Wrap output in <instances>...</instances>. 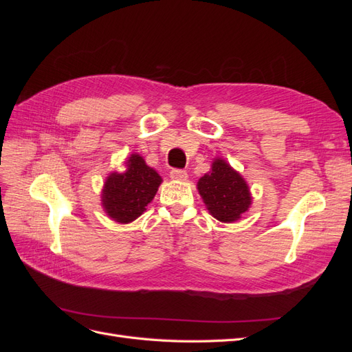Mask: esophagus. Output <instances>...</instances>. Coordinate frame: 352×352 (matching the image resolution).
I'll return each mask as SVG.
<instances>
[{"label":"esophagus","mask_w":352,"mask_h":352,"mask_svg":"<svg viewBox=\"0 0 352 352\" xmlns=\"http://www.w3.org/2000/svg\"><path fill=\"white\" fill-rule=\"evenodd\" d=\"M170 177L175 179V180H186L188 173L182 168H172V170H170Z\"/></svg>","instance_id":"1"}]
</instances>
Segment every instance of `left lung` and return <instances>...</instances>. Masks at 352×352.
I'll return each mask as SVG.
<instances>
[{"mask_svg": "<svg viewBox=\"0 0 352 352\" xmlns=\"http://www.w3.org/2000/svg\"><path fill=\"white\" fill-rule=\"evenodd\" d=\"M198 190L211 216L220 221L238 220L251 206L247 182L225 160L212 163L211 172L198 180Z\"/></svg>", "mask_w": 352, "mask_h": 352, "instance_id": "8db88e82", "label": "left lung"}]
</instances>
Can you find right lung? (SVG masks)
I'll list each match as a JSON object with an SVG mask.
<instances>
[{"mask_svg":"<svg viewBox=\"0 0 352 352\" xmlns=\"http://www.w3.org/2000/svg\"><path fill=\"white\" fill-rule=\"evenodd\" d=\"M126 167L124 173H111L102 189V206L119 223H131L140 217L162 184V177L138 154L129 157Z\"/></svg>","mask_w":352,"mask_h":352,"instance_id":"1","label":"right lung"}]
</instances>
